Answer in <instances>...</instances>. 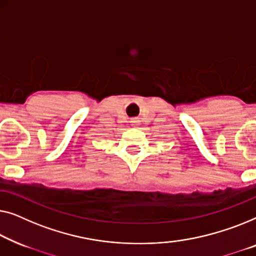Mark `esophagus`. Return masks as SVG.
Masks as SVG:
<instances>
[{"mask_svg":"<svg viewBox=\"0 0 256 256\" xmlns=\"http://www.w3.org/2000/svg\"><path fill=\"white\" fill-rule=\"evenodd\" d=\"M131 123H132V126H134V128L140 126V120H138V118H134V120H132Z\"/></svg>","mask_w":256,"mask_h":256,"instance_id":"obj_1","label":"esophagus"}]
</instances>
